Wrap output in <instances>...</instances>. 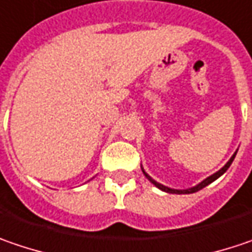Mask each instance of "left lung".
Wrapping results in <instances>:
<instances>
[{
    "label": "left lung",
    "instance_id": "8db88e82",
    "mask_svg": "<svg viewBox=\"0 0 252 252\" xmlns=\"http://www.w3.org/2000/svg\"><path fill=\"white\" fill-rule=\"evenodd\" d=\"M235 156H237V151L234 153V156L229 158L228 162H227V164H225V165H224L221 170L217 171V172H215V174H213V175H210V177H208V178H205L204 181H201L198 185H195V187H192V188H188V189H172V188H168V187H165V185L157 183L156 180H153V178H151V177H150V175H148V174H147V172H145L144 170H142V172H144V175H145V177H147V178H148V180H150L153 184L156 185L157 188H159V189H162V191H165V192H170V194H192V192H197V191L202 189L204 187H207L208 184H211V183H213V181H215L218 177H221V175H222L225 171L228 170L229 165L232 164V161H234V158H235Z\"/></svg>",
    "mask_w": 252,
    "mask_h": 252
}]
</instances>
